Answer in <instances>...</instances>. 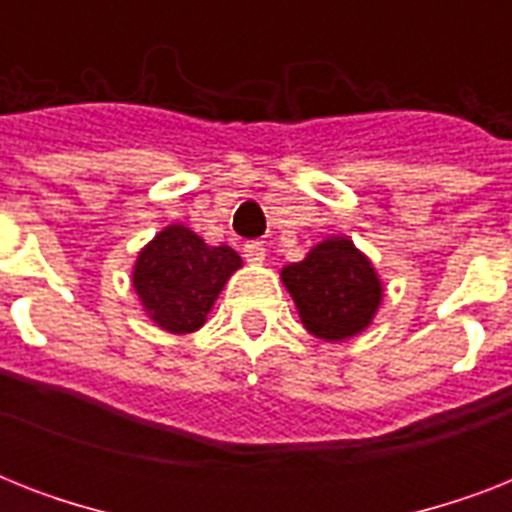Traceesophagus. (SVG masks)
Instances as JSON below:
<instances>
[{
    "label": "esophagus",
    "mask_w": 512,
    "mask_h": 512,
    "mask_svg": "<svg viewBox=\"0 0 512 512\" xmlns=\"http://www.w3.org/2000/svg\"><path fill=\"white\" fill-rule=\"evenodd\" d=\"M241 255L247 257L249 263H263V260H265V244H263V241H247V244L241 247Z\"/></svg>",
    "instance_id": "34e87169"
}]
</instances>
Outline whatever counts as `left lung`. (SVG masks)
<instances>
[{
  "label": "left lung",
  "mask_w": 512,
  "mask_h": 512,
  "mask_svg": "<svg viewBox=\"0 0 512 512\" xmlns=\"http://www.w3.org/2000/svg\"><path fill=\"white\" fill-rule=\"evenodd\" d=\"M281 281L305 329L329 342L364 332L382 300V284L372 263L342 236L316 244L303 263L287 265Z\"/></svg>",
  "instance_id": "left-lung-1"
}]
</instances>
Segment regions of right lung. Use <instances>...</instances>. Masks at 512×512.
Listing matches in <instances>:
<instances>
[{"instance_id":"add662e5","label":"right lung","mask_w":512,"mask_h":512,"mask_svg":"<svg viewBox=\"0 0 512 512\" xmlns=\"http://www.w3.org/2000/svg\"><path fill=\"white\" fill-rule=\"evenodd\" d=\"M236 268L241 257L231 247H209L185 225H167L138 255L132 284L159 327L188 335L207 321Z\"/></svg>"}]
</instances>
